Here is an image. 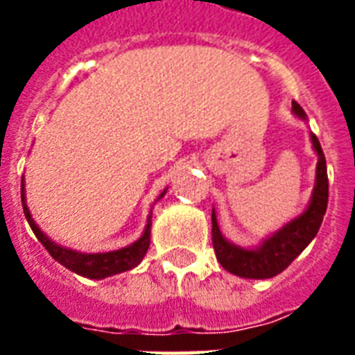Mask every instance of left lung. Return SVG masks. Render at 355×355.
Listing matches in <instances>:
<instances>
[{
  "mask_svg": "<svg viewBox=\"0 0 355 355\" xmlns=\"http://www.w3.org/2000/svg\"><path fill=\"white\" fill-rule=\"evenodd\" d=\"M293 114L297 118L306 119V112L297 101H293ZM309 136H311L315 153L319 156V162H317V171H315V188L311 200L300 216L284 225L272 236L263 239L261 245L256 248H243L225 239L217 225L216 210H211V243H214V250H216L219 263L228 272L241 276V278H254V280L272 278L287 269L293 259L308 247L319 232L320 223L326 214V206H328V173H326V158L319 138L315 134H309Z\"/></svg>",
  "mask_w": 355,
  "mask_h": 355,
  "instance_id": "left-lung-1",
  "label": "left lung"
}]
</instances>
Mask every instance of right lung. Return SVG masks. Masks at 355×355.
<instances>
[{
    "instance_id": "right-lung-1",
    "label": "right lung",
    "mask_w": 355,
    "mask_h": 355,
    "mask_svg": "<svg viewBox=\"0 0 355 355\" xmlns=\"http://www.w3.org/2000/svg\"><path fill=\"white\" fill-rule=\"evenodd\" d=\"M25 184L24 178H21V206H24L25 219L29 223V227L33 228L35 236L38 237V241L46 247V250L51 254L53 258L57 259L58 263L64 265L66 269L73 270L77 275L85 276V278H92V280H101V278H108L112 275H119V272H125V270L134 269L136 265L144 259L147 248H149L150 243V216L147 219V227H145L144 234L139 239L128 245V247H123L119 250H110V252H97V254H85L77 252V250H71V248L60 247L55 241H51L46 234L42 232L38 225L35 223L33 216H31L29 208H27V202H25ZM166 195V189L164 193H160V197ZM158 197V199H160Z\"/></svg>"
}]
</instances>
